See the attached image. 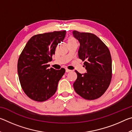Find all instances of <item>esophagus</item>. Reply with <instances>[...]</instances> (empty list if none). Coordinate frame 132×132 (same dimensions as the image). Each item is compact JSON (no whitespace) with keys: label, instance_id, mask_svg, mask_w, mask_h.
I'll return each mask as SVG.
<instances>
[{"label":"esophagus","instance_id":"obj_1","mask_svg":"<svg viewBox=\"0 0 132 132\" xmlns=\"http://www.w3.org/2000/svg\"><path fill=\"white\" fill-rule=\"evenodd\" d=\"M71 70H69V69H66V72H69V71H70Z\"/></svg>","mask_w":132,"mask_h":132}]
</instances>
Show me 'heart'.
I'll use <instances>...</instances> for the list:
<instances>
[{"label":"heart","mask_w":132,"mask_h":132,"mask_svg":"<svg viewBox=\"0 0 132 132\" xmlns=\"http://www.w3.org/2000/svg\"><path fill=\"white\" fill-rule=\"evenodd\" d=\"M76 42V40L73 37H69L68 39V44H70V43H73V42Z\"/></svg>","instance_id":"1"}]
</instances>
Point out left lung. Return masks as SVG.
I'll use <instances>...</instances> for the list:
<instances>
[{
    "mask_svg": "<svg viewBox=\"0 0 132 132\" xmlns=\"http://www.w3.org/2000/svg\"><path fill=\"white\" fill-rule=\"evenodd\" d=\"M80 42L79 57L86 66L87 73L75 70L77 79L73 83L76 93L84 99L93 100L104 94L112 79V59L108 48L95 34L73 31Z\"/></svg>",
    "mask_w": 132,
    "mask_h": 132,
    "instance_id": "obj_1",
    "label": "left lung"
}]
</instances>
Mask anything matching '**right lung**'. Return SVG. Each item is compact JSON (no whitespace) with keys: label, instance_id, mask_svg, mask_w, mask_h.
Returning <instances> with one entry per match:
<instances>
[{"label":"right lung","instance_id":"1","mask_svg":"<svg viewBox=\"0 0 132 132\" xmlns=\"http://www.w3.org/2000/svg\"><path fill=\"white\" fill-rule=\"evenodd\" d=\"M65 35L66 31L35 35L29 39L20 55L17 63L20 82L31 100L45 101L56 91L65 69H49L47 63L52 61L56 48Z\"/></svg>","mask_w":132,"mask_h":132}]
</instances>
